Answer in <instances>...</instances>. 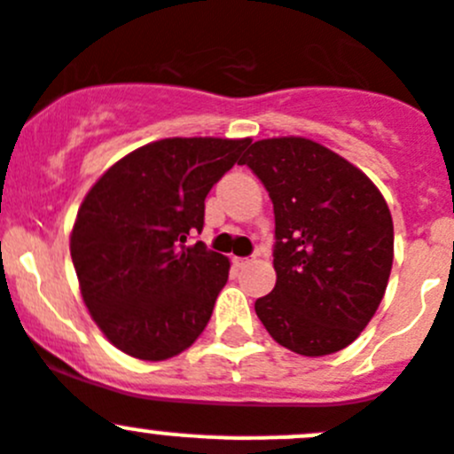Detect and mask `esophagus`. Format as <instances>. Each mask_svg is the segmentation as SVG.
<instances>
[{"label":"esophagus","instance_id":"1","mask_svg":"<svg viewBox=\"0 0 454 454\" xmlns=\"http://www.w3.org/2000/svg\"><path fill=\"white\" fill-rule=\"evenodd\" d=\"M248 262L251 260H247V257H232V266H235V269H244Z\"/></svg>","mask_w":454,"mask_h":454}]
</instances>
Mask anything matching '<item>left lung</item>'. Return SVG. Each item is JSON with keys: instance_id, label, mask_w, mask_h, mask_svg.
I'll return each mask as SVG.
<instances>
[{"instance_id": "obj_1", "label": "left lung", "mask_w": 454, "mask_h": 454, "mask_svg": "<svg viewBox=\"0 0 454 454\" xmlns=\"http://www.w3.org/2000/svg\"><path fill=\"white\" fill-rule=\"evenodd\" d=\"M269 190L275 289L255 313L300 356L345 349L367 327L394 260L392 215L370 176L302 137L255 141L239 160Z\"/></svg>"}]
</instances>
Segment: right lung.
<instances>
[{
	"label": "right lung",
	"instance_id": "1",
	"mask_svg": "<svg viewBox=\"0 0 454 454\" xmlns=\"http://www.w3.org/2000/svg\"><path fill=\"white\" fill-rule=\"evenodd\" d=\"M251 138H163L122 156L84 197L71 260L93 323L141 361L188 349L213 316L231 262L203 241L206 197Z\"/></svg>",
	"mask_w": 454,
	"mask_h": 454
}]
</instances>
